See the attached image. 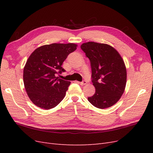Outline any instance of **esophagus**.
<instances>
[{
    "instance_id": "esophagus-1",
    "label": "esophagus",
    "mask_w": 153,
    "mask_h": 153,
    "mask_svg": "<svg viewBox=\"0 0 153 153\" xmlns=\"http://www.w3.org/2000/svg\"><path fill=\"white\" fill-rule=\"evenodd\" d=\"M79 84H80L81 85H86V84H87V81L84 80V81H82V82H79Z\"/></svg>"
}]
</instances>
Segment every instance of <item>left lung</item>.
Masks as SVG:
<instances>
[{"instance_id": "1", "label": "left lung", "mask_w": 153, "mask_h": 153, "mask_svg": "<svg viewBox=\"0 0 153 153\" xmlns=\"http://www.w3.org/2000/svg\"><path fill=\"white\" fill-rule=\"evenodd\" d=\"M81 49L89 59L95 94L88 101L95 107L104 109L116 103L123 94L127 72L124 60L112 46L87 42Z\"/></svg>"}]
</instances>
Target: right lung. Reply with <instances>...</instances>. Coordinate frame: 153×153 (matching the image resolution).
Here are the masks:
<instances>
[{
    "label": "right lung",
    "instance_id": "right-lung-1",
    "mask_svg": "<svg viewBox=\"0 0 153 153\" xmlns=\"http://www.w3.org/2000/svg\"><path fill=\"white\" fill-rule=\"evenodd\" d=\"M75 43H52L36 48L24 68V84L29 98L36 106L49 110L64 99L71 82L56 76L65 70L62 64L74 52Z\"/></svg>",
    "mask_w": 153,
    "mask_h": 153
}]
</instances>
